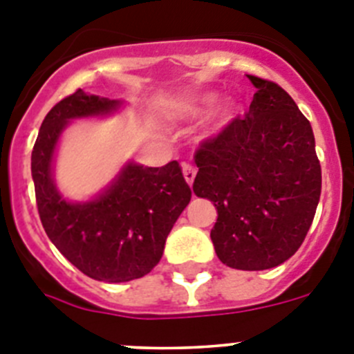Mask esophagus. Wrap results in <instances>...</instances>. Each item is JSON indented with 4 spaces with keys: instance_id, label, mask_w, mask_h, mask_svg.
<instances>
[{
    "instance_id": "1",
    "label": "esophagus",
    "mask_w": 354,
    "mask_h": 354,
    "mask_svg": "<svg viewBox=\"0 0 354 354\" xmlns=\"http://www.w3.org/2000/svg\"><path fill=\"white\" fill-rule=\"evenodd\" d=\"M183 174H184V179H186V183L192 186L193 180H195V177H196V168L193 167V165H189V162H184Z\"/></svg>"
}]
</instances>
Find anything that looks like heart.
Returning a JSON list of instances; mask_svg holds the SVG:
<instances>
[{"mask_svg": "<svg viewBox=\"0 0 354 354\" xmlns=\"http://www.w3.org/2000/svg\"><path fill=\"white\" fill-rule=\"evenodd\" d=\"M216 102V95L214 93H205V95L198 97V99H195V101L192 102V104L187 106L186 108V115L187 117H192V118H196V117H202V115H205L209 111V109L214 106ZM237 106L236 104H227L223 106V109L220 111V115H218V118H216V127L220 129V127H225L227 124H230V122L236 118L237 115Z\"/></svg>", "mask_w": 354, "mask_h": 354, "instance_id": "b5f03b06", "label": "heart"}]
</instances>
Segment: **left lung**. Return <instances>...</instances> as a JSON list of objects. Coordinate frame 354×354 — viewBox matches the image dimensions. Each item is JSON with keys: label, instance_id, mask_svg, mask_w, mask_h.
<instances>
[{"label": "left lung", "instance_id": "8db88e82", "mask_svg": "<svg viewBox=\"0 0 354 354\" xmlns=\"http://www.w3.org/2000/svg\"><path fill=\"white\" fill-rule=\"evenodd\" d=\"M245 118H234L195 150L196 196L214 202L216 255L234 270L261 271L298 252L321 196L315 140L292 97L277 83L248 76Z\"/></svg>", "mask_w": 354, "mask_h": 354}]
</instances>
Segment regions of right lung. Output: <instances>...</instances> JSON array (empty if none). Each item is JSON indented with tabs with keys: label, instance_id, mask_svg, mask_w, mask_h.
<instances>
[{
	"label": "right lung",
	"instance_id": "obj_1",
	"mask_svg": "<svg viewBox=\"0 0 354 354\" xmlns=\"http://www.w3.org/2000/svg\"><path fill=\"white\" fill-rule=\"evenodd\" d=\"M118 106V101L77 88L46 115L31 152V177L44 230L81 273L109 283L129 282L154 270L171 227L192 200L177 161L161 168L129 162L101 196L84 204H71L58 193L51 162L67 122L111 113Z\"/></svg>",
	"mask_w": 354,
	"mask_h": 354
}]
</instances>
